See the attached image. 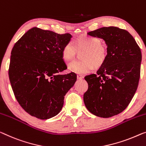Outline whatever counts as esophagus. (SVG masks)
<instances>
[{
    "label": "esophagus",
    "instance_id": "esophagus-1",
    "mask_svg": "<svg viewBox=\"0 0 146 146\" xmlns=\"http://www.w3.org/2000/svg\"><path fill=\"white\" fill-rule=\"evenodd\" d=\"M77 79H82L84 78L83 75H77Z\"/></svg>",
    "mask_w": 146,
    "mask_h": 146
}]
</instances>
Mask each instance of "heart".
<instances>
[{
    "mask_svg": "<svg viewBox=\"0 0 146 146\" xmlns=\"http://www.w3.org/2000/svg\"><path fill=\"white\" fill-rule=\"evenodd\" d=\"M77 51H84L81 61H75L69 65V69L79 74L90 72L94 68L101 67L107 58L108 46L96 36H81L74 40L73 43L67 42L63 47L62 58L70 62L75 59Z\"/></svg>",
    "mask_w": 146,
    "mask_h": 146,
    "instance_id": "b5f03b06",
    "label": "heart"
}]
</instances>
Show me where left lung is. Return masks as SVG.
<instances>
[{
  "mask_svg": "<svg viewBox=\"0 0 146 146\" xmlns=\"http://www.w3.org/2000/svg\"><path fill=\"white\" fill-rule=\"evenodd\" d=\"M87 34L105 40L108 56L96 74L84 77L88 88L83 96L84 102L92 114L109 118L123 111L135 94L142 52L133 36L125 29L104 27Z\"/></svg>",
  "mask_w": 146,
  "mask_h": 146,
  "instance_id": "left-lung-1",
  "label": "left lung"
}]
</instances>
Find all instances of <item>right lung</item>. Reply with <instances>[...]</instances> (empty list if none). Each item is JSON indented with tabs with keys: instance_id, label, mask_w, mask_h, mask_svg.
<instances>
[{
	"instance_id": "right-lung-1",
	"label": "right lung",
	"mask_w": 146,
	"mask_h": 146,
	"mask_svg": "<svg viewBox=\"0 0 146 146\" xmlns=\"http://www.w3.org/2000/svg\"><path fill=\"white\" fill-rule=\"evenodd\" d=\"M72 37L33 27L14 44L11 52L8 75L15 97L21 107L40 119L59 113L64 96L77 75L60 73L67 68L62 48Z\"/></svg>"
}]
</instances>
